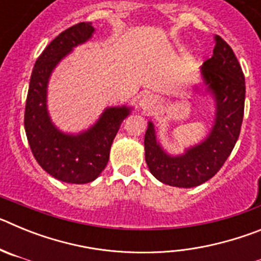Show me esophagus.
<instances>
[{"mask_svg":"<svg viewBox=\"0 0 261 261\" xmlns=\"http://www.w3.org/2000/svg\"><path fill=\"white\" fill-rule=\"evenodd\" d=\"M158 103V99L154 95H145L144 98L140 100V106H141L144 110H153L155 107V105Z\"/></svg>","mask_w":261,"mask_h":261,"instance_id":"obj_1","label":"esophagus"}]
</instances>
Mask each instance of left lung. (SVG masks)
<instances>
[{"label":"left lung","mask_w":261,"mask_h":261,"mask_svg":"<svg viewBox=\"0 0 261 261\" xmlns=\"http://www.w3.org/2000/svg\"><path fill=\"white\" fill-rule=\"evenodd\" d=\"M202 77L216 96V121L204 142L171 156L159 146L153 124L145 133V161L162 183L180 188L200 186L220 171L241 133L244 114L246 82L241 64L221 36H216L213 56L202 65Z\"/></svg>","instance_id":"left-lung-1"}]
</instances>
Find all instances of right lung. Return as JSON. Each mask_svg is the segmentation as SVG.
Returning <instances> with one entry per match:
<instances>
[{
    "mask_svg": "<svg viewBox=\"0 0 261 261\" xmlns=\"http://www.w3.org/2000/svg\"><path fill=\"white\" fill-rule=\"evenodd\" d=\"M94 27L81 22L62 31L35 62L24 110V129L31 151L43 170L65 183L95 180L105 170L110 149L129 108H107L98 123L81 135H64L50 123L47 112V84L50 73L71 48L91 38Z\"/></svg>",
    "mask_w": 261,
    "mask_h": 261,
    "instance_id": "add662e5",
    "label": "right lung"
}]
</instances>
